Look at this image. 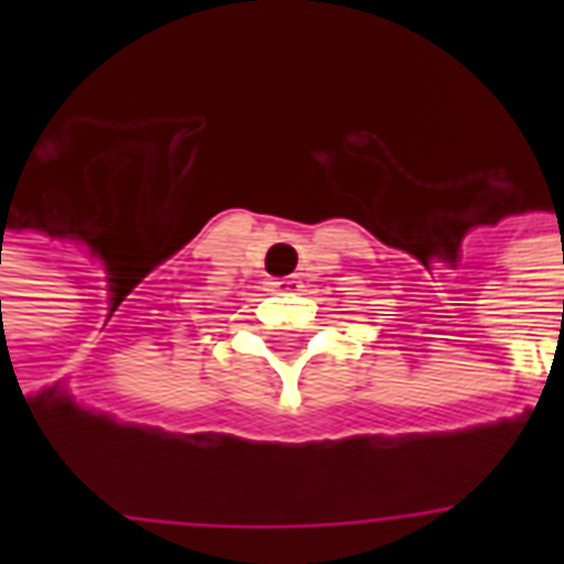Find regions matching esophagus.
<instances>
[{
    "mask_svg": "<svg viewBox=\"0 0 564 564\" xmlns=\"http://www.w3.org/2000/svg\"><path fill=\"white\" fill-rule=\"evenodd\" d=\"M269 286H272V292H299L301 281H299V278H274Z\"/></svg>",
    "mask_w": 564,
    "mask_h": 564,
    "instance_id": "obj_1",
    "label": "esophagus"
}]
</instances>
